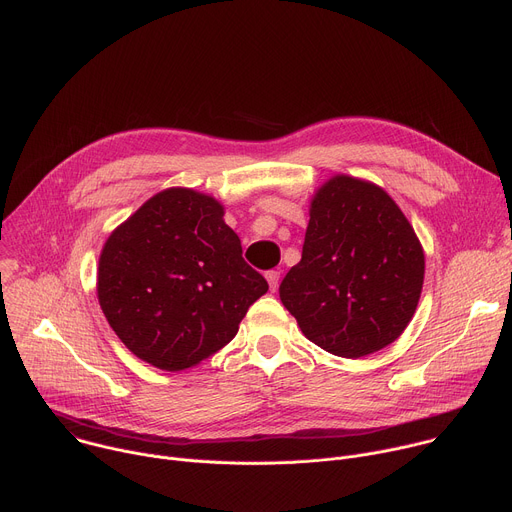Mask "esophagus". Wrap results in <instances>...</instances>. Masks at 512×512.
Wrapping results in <instances>:
<instances>
[{
    "label": "esophagus",
    "instance_id": "obj_1",
    "mask_svg": "<svg viewBox=\"0 0 512 512\" xmlns=\"http://www.w3.org/2000/svg\"><path fill=\"white\" fill-rule=\"evenodd\" d=\"M279 279H281V272L279 270H268L266 272V281H268V287L274 291L279 287Z\"/></svg>",
    "mask_w": 512,
    "mask_h": 512
}]
</instances>
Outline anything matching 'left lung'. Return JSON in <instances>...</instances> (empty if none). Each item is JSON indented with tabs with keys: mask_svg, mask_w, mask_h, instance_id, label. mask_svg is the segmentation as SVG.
<instances>
[{
	"mask_svg": "<svg viewBox=\"0 0 512 512\" xmlns=\"http://www.w3.org/2000/svg\"><path fill=\"white\" fill-rule=\"evenodd\" d=\"M422 281V246L391 196L336 176L313 196L301 260L279 295L313 344L359 359L406 330Z\"/></svg>",
	"mask_w": 512,
	"mask_h": 512,
	"instance_id": "1",
	"label": "left lung"
}]
</instances>
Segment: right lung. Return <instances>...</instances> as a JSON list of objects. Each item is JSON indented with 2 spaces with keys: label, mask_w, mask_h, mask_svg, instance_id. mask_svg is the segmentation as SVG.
I'll list each match as a JSON object with an SVG mask.
<instances>
[{
  "label": "right lung",
  "mask_w": 512,
  "mask_h": 512,
  "mask_svg": "<svg viewBox=\"0 0 512 512\" xmlns=\"http://www.w3.org/2000/svg\"><path fill=\"white\" fill-rule=\"evenodd\" d=\"M268 291L213 196L170 188L112 231L98 266L110 328L145 363L182 371L238 334Z\"/></svg>",
  "instance_id": "add662e5"
}]
</instances>
